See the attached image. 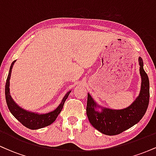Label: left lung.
I'll return each instance as SVG.
<instances>
[{"instance_id":"obj_1","label":"left lung","mask_w":156,"mask_h":156,"mask_svg":"<svg viewBox=\"0 0 156 156\" xmlns=\"http://www.w3.org/2000/svg\"><path fill=\"white\" fill-rule=\"evenodd\" d=\"M139 73L141 78L139 96L127 108L115 110L98 105L88 93L87 114L91 125L105 135L113 136L122 133L139 122L145 114L150 100V83L147 75L143 68V61L139 58ZM101 108V112L97 110Z\"/></svg>"}]
</instances>
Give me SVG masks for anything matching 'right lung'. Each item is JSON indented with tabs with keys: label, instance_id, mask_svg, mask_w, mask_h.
<instances>
[{
	"label": "right lung",
	"instance_id": "obj_1",
	"mask_svg": "<svg viewBox=\"0 0 156 156\" xmlns=\"http://www.w3.org/2000/svg\"><path fill=\"white\" fill-rule=\"evenodd\" d=\"M16 60L14 61L11 64V67L9 72L8 77L6 79V87H5V95H6V101L8 108L9 109L10 112L12 113V115L15 117L16 119L21 122L26 128H29L31 130H37L39 128H42L44 127L48 126L56 119L58 114L62 112L63 108L64 102H65L67 98L69 96V93L71 91L67 92V94L64 95L62 99V102L55 110L52 111L51 112H48L47 114H38V113H34L28 112V111L25 110L20 107L17 103L12 99V96L10 94V77L11 73H12V69L13 67L14 64Z\"/></svg>",
	"mask_w": 156,
	"mask_h": 156
}]
</instances>
